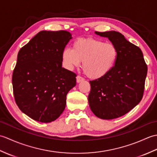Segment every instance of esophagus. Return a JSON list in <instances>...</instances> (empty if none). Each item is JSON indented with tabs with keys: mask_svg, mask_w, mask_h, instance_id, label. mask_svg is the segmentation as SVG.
<instances>
[{
	"mask_svg": "<svg viewBox=\"0 0 157 157\" xmlns=\"http://www.w3.org/2000/svg\"><path fill=\"white\" fill-rule=\"evenodd\" d=\"M84 79L82 78V77H81V76H79V75H78L76 77V81H77V83H79V82H82V81H84Z\"/></svg>",
	"mask_w": 157,
	"mask_h": 157,
	"instance_id": "1",
	"label": "esophagus"
}]
</instances>
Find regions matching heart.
<instances>
[{"label":"heart","mask_w":157,"mask_h":157,"mask_svg":"<svg viewBox=\"0 0 157 157\" xmlns=\"http://www.w3.org/2000/svg\"><path fill=\"white\" fill-rule=\"evenodd\" d=\"M118 51L112 43L92 38H79L73 44V48H65L62 53L63 64L68 69L78 67L88 78L97 79L105 76L114 67Z\"/></svg>","instance_id":"1"}]
</instances>
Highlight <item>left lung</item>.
<instances>
[{"mask_svg": "<svg viewBox=\"0 0 157 157\" xmlns=\"http://www.w3.org/2000/svg\"><path fill=\"white\" fill-rule=\"evenodd\" d=\"M108 38L118 51L114 67L102 78L90 81L88 102L100 119H113L125 115L141 101L147 75L141 49L115 31L95 32Z\"/></svg>", "mask_w": 157, "mask_h": 157, "instance_id": "8db88e82", "label": "left lung"}]
</instances>
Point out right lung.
Instances as JSON below:
<instances>
[{
    "instance_id": "obj_1",
    "label": "right lung",
    "mask_w": 157,
    "mask_h": 157,
    "mask_svg": "<svg viewBox=\"0 0 157 157\" xmlns=\"http://www.w3.org/2000/svg\"><path fill=\"white\" fill-rule=\"evenodd\" d=\"M69 32L41 31L19 50L12 84L16 104L35 121L50 123L64 111L76 74L62 67Z\"/></svg>"
}]
</instances>
